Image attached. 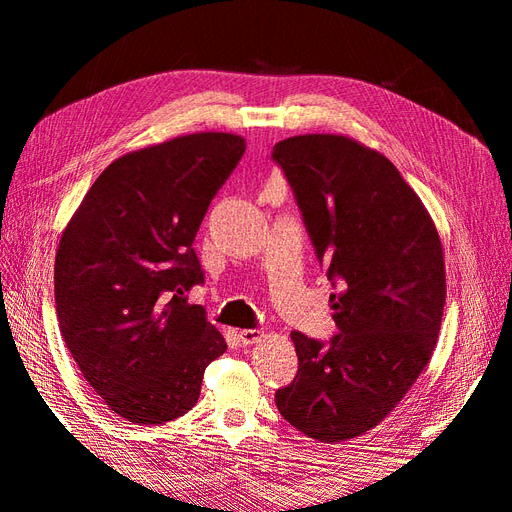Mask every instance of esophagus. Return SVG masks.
<instances>
[{"label": "esophagus", "instance_id": "34e87169", "mask_svg": "<svg viewBox=\"0 0 512 512\" xmlns=\"http://www.w3.org/2000/svg\"><path fill=\"white\" fill-rule=\"evenodd\" d=\"M262 337H265V331H258V329H243V331H239V339H241L243 346L258 344Z\"/></svg>", "mask_w": 512, "mask_h": 512}]
</instances>
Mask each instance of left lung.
Returning a JSON list of instances; mask_svg holds the SVG:
<instances>
[{"mask_svg": "<svg viewBox=\"0 0 512 512\" xmlns=\"http://www.w3.org/2000/svg\"><path fill=\"white\" fill-rule=\"evenodd\" d=\"M273 160L316 256L339 290L329 344L290 337L299 374L275 393L286 421L324 444L363 436L393 412L438 344L444 252L429 211L380 151L342 134L290 136Z\"/></svg>", "mask_w": 512, "mask_h": 512, "instance_id": "left-lung-1", "label": "left lung"}]
</instances>
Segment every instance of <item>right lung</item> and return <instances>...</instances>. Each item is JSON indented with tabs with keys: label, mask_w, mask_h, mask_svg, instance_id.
Returning a JSON list of instances; mask_svg holds the SVG:
<instances>
[{
	"label": "right lung",
	"mask_w": 512,
	"mask_h": 512,
	"mask_svg": "<svg viewBox=\"0 0 512 512\" xmlns=\"http://www.w3.org/2000/svg\"><path fill=\"white\" fill-rule=\"evenodd\" d=\"M243 151L239 134L196 132L126 153L61 232V335L91 389L134 425L192 410L205 367L226 350L183 292L205 280L192 243Z\"/></svg>",
	"instance_id": "obj_1"
}]
</instances>
